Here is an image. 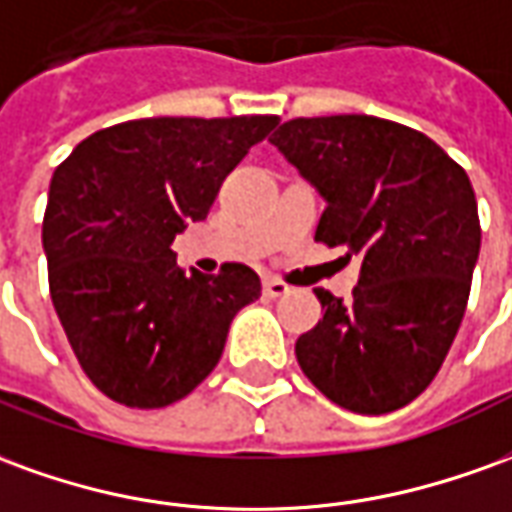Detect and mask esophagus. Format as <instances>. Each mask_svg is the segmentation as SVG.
I'll use <instances>...</instances> for the list:
<instances>
[{"label": "esophagus", "instance_id": "1", "mask_svg": "<svg viewBox=\"0 0 512 512\" xmlns=\"http://www.w3.org/2000/svg\"><path fill=\"white\" fill-rule=\"evenodd\" d=\"M291 291L288 285L282 280H266L263 282V293H266L268 299H280V296H285V293Z\"/></svg>", "mask_w": 512, "mask_h": 512}]
</instances>
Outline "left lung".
I'll return each mask as SVG.
<instances>
[{"instance_id":"1","label":"left lung","mask_w":512,"mask_h":512,"mask_svg":"<svg viewBox=\"0 0 512 512\" xmlns=\"http://www.w3.org/2000/svg\"><path fill=\"white\" fill-rule=\"evenodd\" d=\"M271 144L327 199L316 241L360 257L349 302L316 288L324 316L299 335V366L352 413L410 405L466 313L482 235L468 174L424 132L377 116L291 119Z\"/></svg>"}]
</instances>
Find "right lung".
Returning <instances> with one entry per match:
<instances>
[{
	"instance_id": "right-lung-1",
	"label": "right lung",
	"mask_w": 512,
	"mask_h": 512,
	"mask_svg": "<svg viewBox=\"0 0 512 512\" xmlns=\"http://www.w3.org/2000/svg\"><path fill=\"white\" fill-rule=\"evenodd\" d=\"M280 116H160L88 135L55 169L44 213L49 293L85 377L138 410L174 405L216 368L260 296L244 263L185 274L171 241Z\"/></svg>"
}]
</instances>
